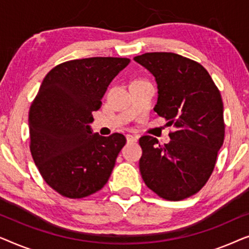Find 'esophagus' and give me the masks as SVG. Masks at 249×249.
Returning a JSON list of instances; mask_svg holds the SVG:
<instances>
[{
    "mask_svg": "<svg viewBox=\"0 0 249 249\" xmlns=\"http://www.w3.org/2000/svg\"><path fill=\"white\" fill-rule=\"evenodd\" d=\"M125 137H127L128 142H137V139H138L137 135H131V134H128L127 136H125Z\"/></svg>",
    "mask_w": 249,
    "mask_h": 249,
    "instance_id": "34e87169",
    "label": "esophagus"
}]
</instances>
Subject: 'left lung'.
<instances>
[{
  "instance_id": "1",
  "label": "left lung",
  "mask_w": 249,
  "mask_h": 249,
  "mask_svg": "<svg viewBox=\"0 0 249 249\" xmlns=\"http://www.w3.org/2000/svg\"><path fill=\"white\" fill-rule=\"evenodd\" d=\"M134 60L155 77L154 111L176 127L169 144L146 135L139 139V170L145 185L166 200H181L205 186L224 141L223 102L210 73L176 53L153 52Z\"/></svg>"
}]
</instances>
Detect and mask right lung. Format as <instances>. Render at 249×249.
<instances>
[{"mask_svg": "<svg viewBox=\"0 0 249 249\" xmlns=\"http://www.w3.org/2000/svg\"><path fill=\"white\" fill-rule=\"evenodd\" d=\"M127 57H88L57 64L44 78L29 108L30 153L51 188L84 198L103 188L127 139L93 134V112Z\"/></svg>", "mask_w": 249, "mask_h": 249, "instance_id": "add662e5", "label": "right lung"}]
</instances>
